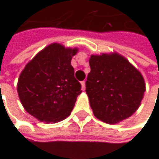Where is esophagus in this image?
I'll use <instances>...</instances> for the list:
<instances>
[{
  "mask_svg": "<svg viewBox=\"0 0 159 159\" xmlns=\"http://www.w3.org/2000/svg\"><path fill=\"white\" fill-rule=\"evenodd\" d=\"M81 88H82V90H85V89H86V84H85V81H82V82H81Z\"/></svg>",
  "mask_w": 159,
  "mask_h": 159,
  "instance_id": "34e87169",
  "label": "esophagus"
}]
</instances>
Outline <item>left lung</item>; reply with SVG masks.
Instances as JSON below:
<instances>
[{
	"mask_svg": "<svg viewBox=\"0 0 159 159\" xmlns=\"http://www.w3.org/2000/svg\"><path fill=\"white\" fill-rule=\"evenodd\" d=\"M86 92L94 115L116 124L136 111L145 92L140 71L118 54L92 55Z\"/></svg>",
	"mask_w": 159,
	"mask_h": 159,
	"instance_id": "obj_1",
	"label": "left lung"
}]
</instances>
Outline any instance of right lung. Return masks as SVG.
<instances>
[{
    "label": "right lung",
    "instance_id": "right-lung-1",
    "mask_svg": "<svg viewBox=\"0 0 159 159\" xmlns=\"http://www.w3.org/2000/svg\"><path fill=\"white\" fill-rule=\"evenodd\" d=\"M77 48L53 43L29 62L21 72L17 92L29 114L43 122H59L71 112L81 85L70 64Z\"/></svg>",
    "mask_w": 159,
    "mask_h": 159
}]
</instances>
